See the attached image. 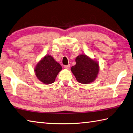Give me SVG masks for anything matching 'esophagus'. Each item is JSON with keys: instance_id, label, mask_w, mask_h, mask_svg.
Here are the masks:
<instances>
[{"instance_id": "34e87169", "label": "esophagus", "mask_w": 133, "mask_h": 133, "mask_svg": "<svg viewBox=\"0 0 133 133\" xmlns=\"http://www.w3.org/2000/svg\"><path fill=\"white\" fill-rule=\"evenodd\" d=\"M64 67L65 69H69L70 67V64H68V65H65V66H64Z\"/></svg>"}]
</instances>
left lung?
<instances>
[{
	"label": "left lung",
	"mask_w": 133,
	"mask_h": 133,
	"mask_svg": "<svg viewBox=\"0 0 133 133\" xmlns=\"http://www.w3.org/2000/svg\"><path fill=\"white\" fill-rule=\"evenodd\" d=\"M76 64L71 70L76 79L82 84H89L95 80L99 71V65L85 55H81L76 59Z\"/></svg>",
	"instance_id": "obj_1"
}]
</instances>
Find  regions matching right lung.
I'll return each mask as SVG.
<instances>
[{
    "label": "right lung",
    "mask_w": 133,
    "mask_h": 133,
    "mask_svg": "<svg viewBox=\"0 0 133 133\" xmlns=\"http://www.w3.org/2000/svg\"><path fill=\"white\" fill-rule=\"evenodd\" d=\"M62 66L53 57L48 55L38 63L35 67V71L37 78L43 84H50L54 83Z\"/></svg>",
    "instance_id": "add662e5"
}]
</instances>
